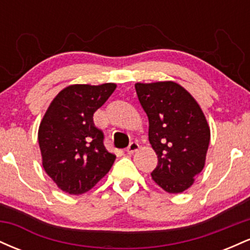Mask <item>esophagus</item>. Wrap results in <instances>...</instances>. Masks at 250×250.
<instances>
[{"instance_id": "obj_1", "label": "esophagus", "mask_w": 250, "mask_h": 250, "mask_svg": "<svg viewBox=\"0 0 250 250\" xmlns=\"http://www.w3.org/2000/svg\"><path fill=\"white\" fill-rule=\"evenodd\" d=\"M139 148H140L139 143H137V142H130V143H129L128 148H127V153L128 154H134L135 151L139 150Z\"/></svg>"}]
</instances>
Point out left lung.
<instances>
[{
	"instance_id": "8db88e82",
	"label": "left lung",
	"mask_w": 250,
	"mask_h": 250,
	"mask_svg": "<svg viewBox=\"0 0 250 250\" xmlns=\"http://www.w3.org/2000/svg\"><path fill=\"white\" fill-rule=\"evenodd\" d=\"M149 121V142L157 155L151 177L163 190L182 193L205 167L210 130L194 97L177 83H136Z\"/></svg>"
}]
</instances>
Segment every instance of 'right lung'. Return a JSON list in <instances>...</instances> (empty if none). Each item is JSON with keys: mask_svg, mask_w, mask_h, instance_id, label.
<instances>
[{"mask_svg": "<svg viewBox=\"0 0 250 250\" xmlns=\"http://www.w3.org/2000/svg\"><path fill=\"white\" fill-rule=\"evenodd\" d=\"M116 84H73L57 94L39 128L45 173L65 193L88 191L110 170L116 156L103 145L94 113L114 93Z\"/></svg>", "mask_w": 250, "mask_h": 250, "instance_id": "1", "label": "right lung"}]
</instances>
